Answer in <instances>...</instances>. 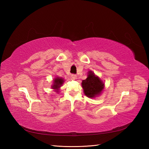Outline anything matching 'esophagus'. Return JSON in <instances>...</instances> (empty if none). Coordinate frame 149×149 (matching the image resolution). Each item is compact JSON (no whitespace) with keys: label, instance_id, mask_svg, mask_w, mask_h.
<instances>
[{"label":"esophagus","instance_id":"esophagus-1","mask_svg":"<svg viewBox=\"0 0 149 149\" xmlns=\"http://www.w3.org/2000/svg\"><path fill=\"white\" fill-rule=\"evenodd\" d=\"M71 77H72V78L73 79H77V76L75 74H72V75H71Z\"/></svg>","mask_w":149,"mask_h":149}]
</instances>
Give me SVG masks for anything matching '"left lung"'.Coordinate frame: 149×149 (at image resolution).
Listing matches in <instances>:
<instances>
[{"label": "left lung", "mask_w": 149, "mask_h": 149, "mask_svg": "<svg viewBox=\"0 0 149 149\" xmlns=\"http://www.w3.org/2000/svg\"><path fill=\"white\" fill-rule=\"evenodd\" d=\"M81 85L85 95L92 99L100 95L105 86L101 79L92 71L88 72L87 78L83 80Z\"/></svg>", "instance_id": "obj_1"}]
</instances>
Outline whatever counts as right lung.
<instances>
[{"mask_svg": "<svg viewBox=\"0 0 149 149\" xmlns=\"http://www.w3.org/2000/svg\"><path fill=\"white\" fill-rule=\"evenodd\" d=\"M65 82V79L62 77H56L54 79L52 84L51 86L52 89L54 90L56 93H59L60 90V88H61L63 83Z\"/></svg>", "mask_w": 149, "mask_h": 149, "instance_id": "obj_1", "label": "right lung"}]
</instances>
